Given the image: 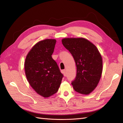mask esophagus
I'll return each mask as SVG.
<instances>
[{
	"instance_id": "obj_1",
	"label": "esophagus",
	"mask_w": 123,
	"mask_h": 123,
	"mask_svg": "<svg viewBox=\"0 0 123 123\" xmlns=\"http://www.w3.org/2000/svg\"><path fill=\"white\" fill-rule=\"evenodd\" d=\"M62 73L63 74L64 76H66V70H62Z\"/></svg>"
}]
</instances>
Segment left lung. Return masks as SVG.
I'll return each instance as SVG.
<instances>
[{
    "label": "left lung",
    "instance_id": "8db88e82",
    "mask_svg": "<svg viewBox=\"0 0 123 123\" xmlns=\"http://www.w3.org/2000/svg\"><path fill=\"white\" fill-rule=\"evenodd\" d=\"M63 46L71 53L77 67V75L71 84L74 90L89 95L97 86L103 71V60L97 47L87 39L65 38Z\"/></svg>",
    "mask_w": 123,
    "mask_h": 123
}]
</instances>
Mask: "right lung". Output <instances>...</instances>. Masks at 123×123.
<instances>
[{"label": "right lung", "instance_id": "obj_1", "mask_svg": "<svg viewBox=\"0 0 123 123\" xmlns=\"http://www.w3.org/2000/svg\"><path fill=\"white\" fill-rule=\"evenodd\" d=\"M55 39H46L35 44L25 59L26 77L38 95L48 98L59 90L63 75L52 59Z\"/></svg>", "mask_w": 123, "mask_h": 123}]
</instances>
